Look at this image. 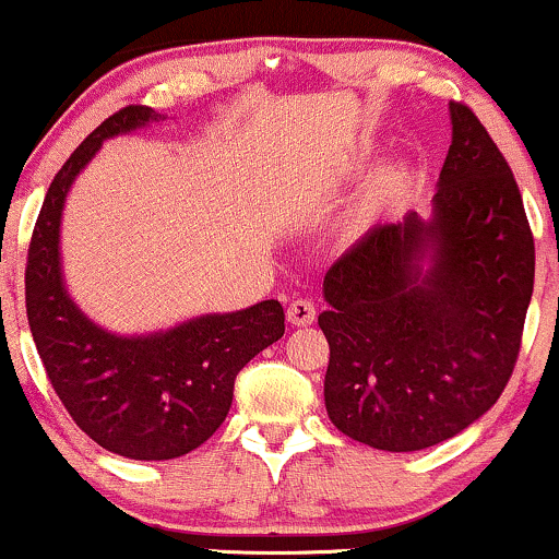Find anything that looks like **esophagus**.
<instances>
[{
  "instance_id": "obj_1",
  "label": "esophagus",
  "mask_w": 559,
  "mask_h": 559,
  "mask_svg": "<svg viewBox=\"0 0 559 559\" xmlns=\"http://www.w3.org/2000/svg\"><path fill=\"white\" fill-rule=\"evenodd\" d=\"M313 319H317V306L311 298H296L287 306V322L290 324L306 328V324H313Z\"/></svg>"
}]
</instances>
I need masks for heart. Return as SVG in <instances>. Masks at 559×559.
Wrapping results in <instances>:
<instances>
[{
  "instance_id": "1",
  "label": "heart",
  "mask_w": 559,
  "mask_h": 559,
  "mask_svg": "<svg viewBox=\"0 0 559 559\" xmlns=\"http://www.w3.org/2000/svg\"><path fill=\"white\" fill-rule=\"evenodd\" d=\"M399 179H401V174L396 171V168H391V171H382L378 179H374V185H372V200H380V198H385L388 192L393 190V187L399 185Z\"/></svg>"
}]
</instances>
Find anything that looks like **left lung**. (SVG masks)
<instances>
[{
  "label": "left lung",
  "instance_id": "left-lung-1",
  "mask_svg": "<svg viewBox=\"0 0 559 559\" xmlns=\"http://www.w3.org/2000/svg\"><path fill=\"white\" fill-rule=\"evenodd\" d=\"M449 112L432 216L378 224L324 274L328 415L382 451L436 447L497 404L533 293L536 250L512 168L467 105Z\"/></svg>",
  "mask_w": 559,
  "mask_h": 559
}]
</instances>
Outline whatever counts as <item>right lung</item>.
Here are the masks:
<instances>
[{
  "mask_svg": "<svg viewBox=\"0 0 559 559\" xmlns=\"http://www.w3.org/2000/svg\"><path fill=\"white\" fill-rule=\"evenodd\" d=\"M158 112L127 105L105 118L49 185L26 263V313L55 393L94 443L129 460H174L205 443L227 419L235 378L285 335L280 300L203 313L153 335H112L73 304L60 269V218L81 168L105 140Z\"/></svg>",
  "mask_w": 559,
  "mask_h": 559,
  "instance_id": "obj_1",
  "label": "right lung"
}]
</instances>
